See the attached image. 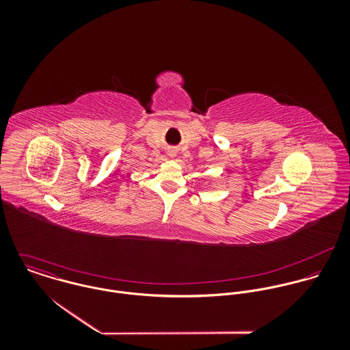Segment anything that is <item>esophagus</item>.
<instances>
[{
    "mask_svg": "<svg viewBox=\"0 0 350 350\" xmlns=\"http://www.w3.org/2000/svg\"><path fill=\"white\" fill-rule=\"evenodd\" d=\"M168 154H170V156H176V150L170 148V150H168Z\"/></svg>",
    "mask_w": 350,
    "mask_h": 350,
    "instance_id": "34e87169",
    "label": "esophagus"
}]
</instances>
